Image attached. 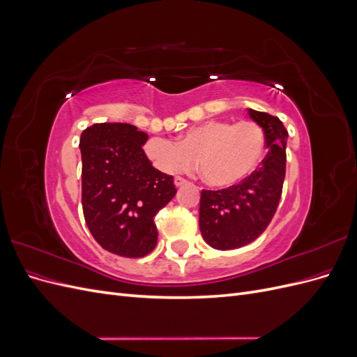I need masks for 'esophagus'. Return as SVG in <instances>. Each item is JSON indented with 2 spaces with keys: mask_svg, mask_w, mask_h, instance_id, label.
Masks as SVG:
<instances>
[{
  "mask_svg": "<svg viewBox=\"0 0 357 357\" xmlns=\"http://www.w3.org/2000/svg\"><path fill=\"white\" fill-rule=\"evenodd\" d=\"M174 185H176L177 188H183V186L188 185V180H186V178H181V177H176V178H174Z\"/></svg>",
  "mask_w": 357,
  "mask_h": 357,
  "instance_id": "34e87169",
  "label": "esophagus"
}]
</instances>
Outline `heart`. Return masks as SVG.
<instances>
[{"instance_id":"obj_1","label":"heart","mask_w":357,"mask_h":357,"mask_svg":"<svg viewBox=\"0 0 357 357\" xmlns=\"http://www.w3.org/2000/svg\"><path fill=\"white\" fill-rule=\"evenodd\" d=\"M143 150L150 164L165 174L189 169L198 158L204 181L225 189L238 185L261 164L265 132L250 121H207L188 129L177 143L150 138Z\"/></svg>"}]
</instances>
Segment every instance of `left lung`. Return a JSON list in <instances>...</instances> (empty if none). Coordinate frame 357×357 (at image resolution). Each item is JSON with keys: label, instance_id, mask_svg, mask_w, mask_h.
<instances>
[{"label": "left lung", "instance_id": "left-lung-1", "mask_svg": "<svg viewBox=\"0 0 357 357\" xmlns=\"http://www.w3.org/2000/svg\"><path fill=\"white\" fill-rule=\"evenodd\" d=\"M247 112L264 129L268 152L261 167L240 185L201 192L199 229L204 241L215 250H232L255 241L273 220L282 198L289 134L278 117Z\"/></svg>", "mask_w": 357, "mask_h": 357}]
</instances>
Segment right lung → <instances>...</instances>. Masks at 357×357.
<instances>
[{
  "label": "right lung",
  "instance_id": "obj_1",
  "mask_svg": "<svg viewBox=\"0 0 357 357\" xmlns=\"http://www.w3.org/2000/svg\"><path fill=\"white\" fill-rule=\"evenodd\" d=\"M149 135L129 123H95L80 135L82 205L102 248L142 257L158 241L155 215L174 198L172 176L152 167L142 146Z\"/></svg>",
  "mask_w": 357,
  "mask_h": 357
}]
</instances>
